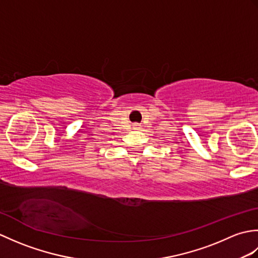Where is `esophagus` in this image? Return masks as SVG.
Segmentation results:
<instances>
[{"label":"esophagus","mask_w":258,"mask_h":258,"mask_svg":"<svg viewBox=\"0 0 258 258\" xmlns=\"http://www.w3.org/2000/svg\"><path fill=\"white\" fill-rule=\"evenodd\" d=\"M134 127H139V125L138 124H134Z\"/></svg>","instance_id":"obj_1"}]
</instances>
